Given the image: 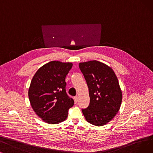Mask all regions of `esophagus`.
Returning <instances> with one entry per match:
<instances>
[{
	"label": "esophagus",
	"mask_w": 153,
	"mask_h": 153,
	"mask_svg": "<svg viewBox=\"0 0 153 153\" xmlns=\"http://www.w3.org/2000/svg\"><path fill=\"white\" fill-rule=\"evenodd\" d=\"M74 100H75V103H77V102L78 101V96L75 97V98H74Z\"/></svg>",
	"instance_id": "1"
}]
</instances>
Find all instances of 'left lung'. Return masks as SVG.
Here are the masks:
<instances>
[{
	"instance_id": "1",
	"label": "left lung",
	"mask_w": 153,
	"mask_h": 153,
	"mask_svg": "<svg viewBox=\"0 0 153 153\" xmlns=\"http://www.w3.org/2000/svg\"><path fill=\"white\" fill-rule=\"evenodd\" d=\"M79 67L87 82L90 104L82 111L87 122L102 126L118 112L123 94L114 71L107 65L96 60L80 63Z\"/></svg>"
}]
</instances>
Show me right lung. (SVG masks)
<instances>
[{
    "mask_svg": "<svg viewBox=\"0 0 153 153\" xmlns=\"http://www.w3.org/2000/svg\"><path fill=\"white\" fill-rule=\"evenodd\" d=\"M71 63L52 61L42 66L34 75L28 91L30 103L35 113L50 124L66 119L74 100L66 92L65 78Z\"/></svg>",
    "mask_w": 153,
    "mask_h": 153,
    "instance_id": "1",
    "label": "right lung"
}]
</instances>
